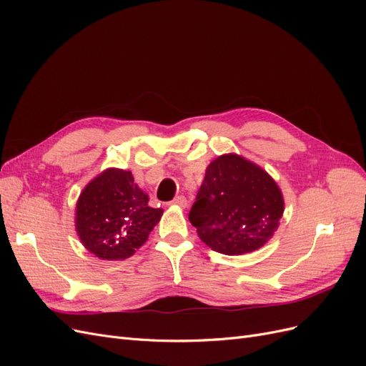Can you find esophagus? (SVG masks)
Returning <instances> with one entry per match:
<instances>
[{"label":"esophagus","instance_id":"1","mask_svg":"<svg viewBox=\"0 0 366 366\" xmlns=\"http://www.w3.org/2000/svg\"><path fill=\"white\" fill-rule=\"evenodd\" d=\"M171 204L180 206V207H186V206H187V200H186V198H184L183 195H179V197L174 198V200L171 202Z\"/></svg>","mask_w":366,"mask_h":366}]
</instances>
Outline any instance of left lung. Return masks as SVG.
I'll use <instances>...</instances> for the list:
<instances>
[{"label": "left lung", "mask_w": 366, "mask_h": 366, "mask_svg": "<svg viewBox=\"0 0 366 366\" xmlns=\"http://www.w3.org/2000/svg\"><path fill=\"white\" fill-rule=\"evenodd\" d=\"M282 212V194L272 177L237 154H226L207 166L189 221L210 249L242 254L272 238Z\"/></svg>", "instance_id": "obj_1"}]
</instances>
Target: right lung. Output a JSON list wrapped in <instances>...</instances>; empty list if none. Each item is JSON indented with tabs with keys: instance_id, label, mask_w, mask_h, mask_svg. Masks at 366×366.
I'll return each instance as SVG.
<instances>
[{
	"instance_id": "right-lung-1",
	"label": "right lung",
	"mask_w": 366,
	"mask_h": 366,
	"mask_svg": "<svg viewBox=\"0 0 366 366\" xmlns=\"http://www.w3.org/2000/svg\"><path fill=\"white\" fill-rule=\"evenodd\" d=\"M148 202L129 171H104L85 186L76 204V229L82 244L101 259L131 257L163 214Z\"/></svg>"
}]
</instances>
